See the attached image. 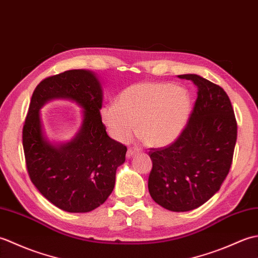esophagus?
I'll return each instance as SVG.
<instances>
[{
  "instance_id": "34e87169",
  "label": "esophagus",
  "mask_w": 258,
  "mask_h": 258,
  "mask_svg": "<svg viewBox=\"0 0 258 258\" xmlns=\"http://www.w3.org/2000/svg\"><path fill=\"white\" fill-rule=\"evenodd\" d=\"M139 152H140L139 149H128L127 153H126V156L132 157V156H134L136 154V153H139Z\"/></svg>"
}]
</instances>
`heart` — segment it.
I'll list each match as a JSON object with an SVG mask.
<instances>
[{"label":"heart","mask_w":258,"mask_h":258,"mask_svg":"<svg viewBox=\"0 0 258 258\" xmlns=\"http://www.w3.org/2000/svg\"><path fill=\"white\" fill-rule=\"evenodd\" d=\"M191 112V96L182 86L144 82L120 93L116 103L100 111L108 134L118 142L127 141L135 131L145 144L162 147L176 141Z\"/></svg>","instance_id":"1"}]
</instances>
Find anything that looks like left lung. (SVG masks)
Segmentation results:
<instances>
[{
	"label": "left lung",
	"mask_w": 258,
	"mask_h": 258,
	"mask_svg": "<svg viewBox=\"0 0 258 258\" xmlns=\"http://www.w3.org/2000/svg\"><path fill=\"white\" fill-rule=\"evenodd\" d=\"M197 87L188 122L177 140L151 149L149 191L158 205L187 212L217 193L231 168L237 123L226 92L196 74L178 75Z\"/></svg>",
	"instance_id": "left-lung-1"
}]
</instances>
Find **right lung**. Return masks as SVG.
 Returning a JSON list of instances; mask_svg holds the SVG:
<instances>
[{
    "mask_svg": "<svg viewBox=\"0 0 258 258\" xmlns=\"http://www.w3.org/2000/svg\"><path fill=\"white\" fill-rule=\"evenodd\" d=\"M54 98H67L84 108L80 131L68 144L53 145L42 132L39 109ZM102 102L100 81L86 70L50 76L33 92L23 126L27 172L38 191L65 212L86 213L102 205L125 162L127 149L109 138L102 123Z\"/></svg>",
    "mask_w": 258,
    "mask_h": 258,
    "instance_id": "right-lung-1",
    "label": "right lung"
}]
</instances>
